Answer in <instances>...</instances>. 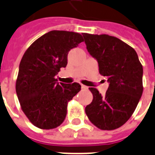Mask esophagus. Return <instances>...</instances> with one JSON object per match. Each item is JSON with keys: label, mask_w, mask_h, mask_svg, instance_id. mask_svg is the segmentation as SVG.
I'll list each match as a JSON object with an SVG mask.
<instances>
[{"label": "esophagus", "mask_w": 155, "mask_h": 155, "mask_svg": "<svg viewBox=\"0 0 155 155\" xmlns=\"http://www.w3.org/2000/svg\"><path fill=\"white\" fill-rule=\"evenodd\" d=\"M81 87H82V89H84V90H85V89H87V87L85 86V85H84V84H81Z\"/></svg>", "instance_id": "34e87169"}]
</instances>
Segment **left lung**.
<instances>
[{
    "mask_svg": "<svg viewBox=\"0 0 155 155\" xmlns=\"http://www.w3.org/2000/svg\"><path fill=\"white\" fill-rule=\"evenodd\" d=\"M83 36L87 51L97 60L99 73L109 83L104 95L89 88L93 100L85 112L99 129L114 130L130 119L143 95V66L135 50L117 37L88 33Z\"/></svg>",
    "mask_w": 155,
    "mask_h": 155,
    "instance_id": "obj_1",
    "label": "left lung"
}]
</instances>
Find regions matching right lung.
Returning <instances> with one entry per match:
<instances>
[{"instance_id":"right-lung-1","label":"right lung","mask_w":155,"mask_h":155,"mask_svg":"<svg viewBox=\"0 0 155 155\" xmlns=\"http://www.w3.org/2000/svg\"><path fill=\"white\" fill-rule=\"evenodd\" d=\"M83 41L80 33L53 30L34 41L24 54L16 91L21 109L36 127L53 129L65 119L68 103L81 86L59 84L55 76L67 66L69 51Z\"/></svg>"}]
</instances>
